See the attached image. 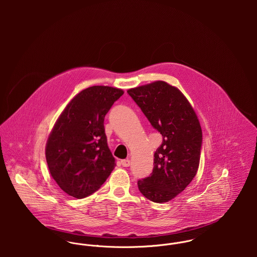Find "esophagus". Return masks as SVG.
<instances>
[{
    "instance_id": "obj_1",
    "label": "esophagus",
    "mask_w": 257,
    "mask_h": 257,
    "mask_svg": "<svg viewBox=\"0 0 257 257\" xmlns=\"http://www.w3.org/2000/svg\"><path fill=\"white\" fill-rule=\"evenodd\" d=\"M120 163L123 167H128L131 165V161L128 159H121L120 160Z\"/></svg>"
}]
</instances>
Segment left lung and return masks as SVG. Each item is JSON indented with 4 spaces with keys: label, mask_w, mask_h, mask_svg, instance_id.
Instances as JSON below:
<instances>
[{
    "label": "left lung",
    "mask_w": 257,
    "mask_h": 257,
    "mask_svg": "<svg viewBox=\"0 0 257 257\" xmlns=\"http://www.w3.org/2000/svg\"><path fill=\"white\" fill-rule=\"evenodd\" d=\"M127 93L162 136L152 173L138 181L139 189L148 200L166 203L197 174L202 147L200 121L182 92L164 81L132 88Z\"/></svg>",
    "instance_id": "obj_1"
}]
</instances>
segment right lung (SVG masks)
<instances>
[{
	"instance_id": "right-lung-1",
	"label": "right lung",
	"mask_w": 257,
	"mask_h": 257,
	"mask_svg": "<svg viewBox=\"0 0 257 257\" xmlns=\"http://www.w3.org/2000/svg\"><path fill=\"white\" fill-rule=\"evenodd\" d=\"M122 94L121 89L109 86L81 91L61 112L49 135L45 157L50 175L76 199L96 192L115 166L104 119Z\"/></svg>"
}]
</instances>
